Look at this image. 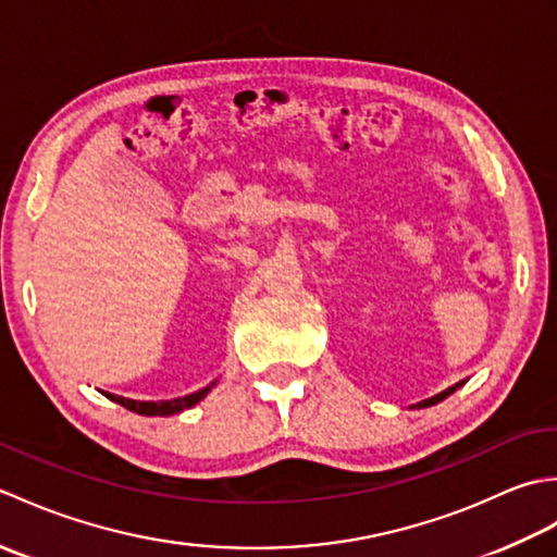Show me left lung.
Masks as SVG:
<instances>
[{"label":"left lung","instance_id":"obj_1","mask_svg":"<svg viewBox=\"0 0 557 557\" xmlns=\"http://www.w3.org/2000/svg\"><path fill=\"white\" fill-rule=\"evenodd\" d=\"M461 385H465V381H459V383H455L453 387H447V389H443V393L441 395H435V397H429V399H423V401H419V409H423V407H433V405H437V401H443L445 397H449V395H453L455 393V389L457 387H461Z\"/></svg>","mask_w":557,"mask_h":557}]
</instances>
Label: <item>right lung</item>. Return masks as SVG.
Here are the masks:
<instances>
[{"mask_svg":"<svg viewBox=\"0 0 557 557\" xmlns=\"http://www.w3.org/2000/svg\"><path fill=\"white\" fill-rule=\"evenodd\" d=\"M212 385H215V383H210L208 387L198 389V393L176 397V399H164V401H138V399H128V397H120V395H112V393H104V395H108V399L116 401V405L126 407L128 411L140 413V417H172V413H180L184 409H191L194 405H198V401L210 393Z\"/></svg>","mask_w":557,"mask_h":557,"instance_id":"add662e5","label":"right lung"}]
</instances>
